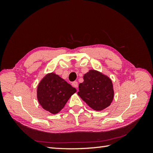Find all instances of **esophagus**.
I'll use <instances>...</instances> for the list:
<instances>
[{
    "label": "esophagus",
    "mask_w": 153,
    "mask_h": 153,
    "mask_svg": "<svg viewBox=\"0 0 153 153\" xmlns=\"http://www.w3.org/2000/svg\"><path fill=\"white\" fill-rule=\"evenodd\" d=\"M72 85H73L74 87H75V88H76V89H77L78 85V82H76V81L73 82L72 83Z\"/></svg>",
    "instance_id": "1"
}]
</instances>
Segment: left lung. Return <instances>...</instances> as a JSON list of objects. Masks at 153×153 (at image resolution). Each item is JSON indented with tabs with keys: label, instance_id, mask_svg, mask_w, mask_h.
I'll return each mask as SVG.
<instances>
[{
	"label": "left lung",
	"instance_id": "8db88e82",
	"mask_svg": "<svg viewBox=\"0 0 153 153\" xmlns=\"http://www.w3.org/2000/svg\"><path fill=\"white\" fill-rule=\"evenodd\" d=\"M84 82L78 85V95L91 108L101 111L112 102L114 91L110 78L102 73L91 69L84 75Z\"/></svg>",
	"mask_w": 153,
	"mask_h": 153
}]
</instances>
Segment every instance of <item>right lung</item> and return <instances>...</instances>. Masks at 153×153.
I'll list each match as a JSON object with an SVG mask.
<instances>
[{"mask_svg": "<svg viewBox=\"0 0 153 153\" xmlns=\"http://www.w3.org/2000/svg\"><path fill=\"white\" fill-rule=\"evenodd\" d=\"M76 92L75 88L52 72L47 74L39 82L37 88V98L43 109L56 114Z\"/></svg>", "mask_w": 153, "mask_h": 153, "instance_id": "obj_1", "label": "right lung"}]
</instances>
